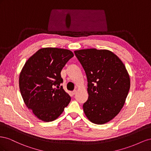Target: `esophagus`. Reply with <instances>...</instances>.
<instances>
[{
  "mask_svg": "<svg viewBox=\"0 0 151 151\" xmlns=\"http://www.w3.org/2000/svg\"><path fill=\"white\" fill-rule=\"evenodd\" d=\"M76 93H77V91H76V90H74V91H72V94H74H74H75Z\"/></svg>",
  "mask_w": 151,
  "mask_h": 151,
  "instance_id": "1",
  "label": "esophagus"
}]
</instances>
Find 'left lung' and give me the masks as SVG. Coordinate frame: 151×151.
I'll return each instance as SVG.
<instances>
[{"label":"left lung","instance_id":"1","mask_svg":"<svg viewBox=\"0 0 151 151\" xmlns=\"http://www.w3.org/2000/svg\"><path fill=\"white\" fill-rule=\"evenodd\" d=\"M74 53L88 79L85 115L91 122L104 124L115 118L124 105L130 86L129 75L120 59L109 50L90 48Z\"/></svg>","mask_w":151,"mask_h":151}]
</instances>
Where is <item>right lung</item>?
<instances>
[{
    "instance_id": "obj_1",
    "label": "right lung",
    "mask_w": 151,
    "mask_h": 151,
    "mask_svg": "<svg viewBox=\"0 0 151 151\" xmlns=\"http://www.w3.org/2000/svg\"><path fill=\"white\" fill-rule=\"evenodd\" d=\"M74 54L67 49L43 48L32 55L19 76V89L26 106L44 122L60 116L71 98L60 84L61 71Z\"/></svg>"
}]
</instances>
